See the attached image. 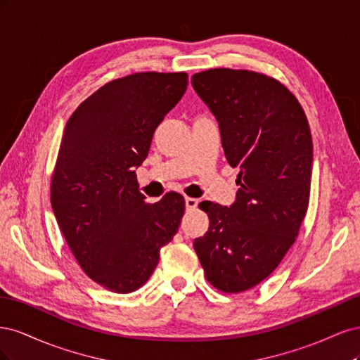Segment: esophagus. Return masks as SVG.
<instances>
[{
    "label": "esophagus",
    "mask_w": 360,
    "mask_h": 360,
    "mask_svg": "<svg viewBox=\"0 0 360 360\" xmlns=\"http://www.w3.org/2000/svg\"><path fill=\"white\" fill-rule=\"evenodd\" d=\"M184 202H186V209H188V210H192V209H195V207L198 205V200L191 198V197L184 198Z\"/></svg>",
    "instance_id": "esophagus-1"
}]
</instances>
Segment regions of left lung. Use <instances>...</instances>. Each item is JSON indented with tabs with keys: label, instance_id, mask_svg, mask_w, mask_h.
<instances>
[{
	"label": "left lung",
	"instance_id": "left-lung-1",
	"mask_svg": "<svg viewBox=\"0 0 360 360\" xmlns=\"http://www.w3.org/2000/svg\"><path fill=\"white\" fill-rule=\"evenodd\" d=\"M192 86L219 124L228 163L240 169L230 207L200 204L210 226L193 248L213 287L240 292L266 279L299 234L311 191V130L296 97L266 75L210 69L195 73Z\"/></svg>",
	"mask_w": 360,
	"mask_h": 360
}]
</instances>
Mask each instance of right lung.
<instances>
[{
    "instance_id": "obj_1",
    "label": "right lung",
    "mask_w": 360,
    "mask_h": 360,
    "mask_svg": "<svg viewBox=\"0 0 360 360\" xmlns=\"http://www.w3.org/2000/svg\"><path fill=\"white\" fill-rule=\"evenodd\" d=\"M188 89V75L146 72L105 84L69 118L51 184L60 230L82 270L114 292L143 287L176 236L184 198L147 204L135 168L156 127Z\"/></svg>"
}]
</instances>
